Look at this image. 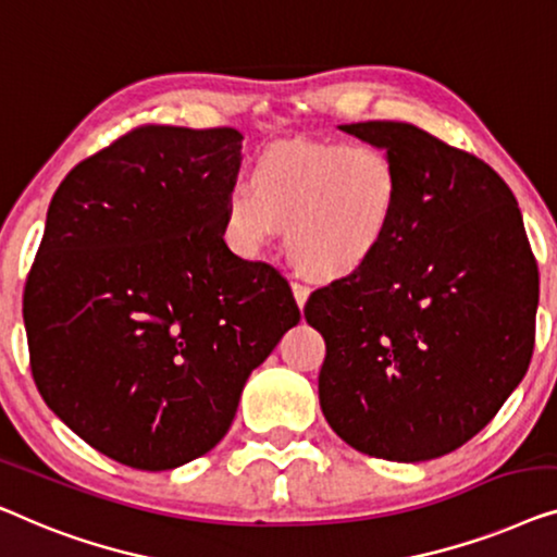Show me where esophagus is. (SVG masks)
I'll return each instance as SVG.
<instances>
[{
    "instance_id": "obj_1",
    "label": "esophagus",
    "mask_w": 557,
    "mask_h": 557,
    "mask_svg": "<svg viewBox=\"0 0 557 557\" xmlns=\"http://www.w3.org/2000/svg\"><path fill=\"white\" fill-rule=\"evenodd\" d=\"M293 295H295V300H297V308H305V302H308V297H310V289L302 285V282H293Z\"/></svg>"
}]
</instances>
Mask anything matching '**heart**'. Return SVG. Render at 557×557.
<instances>
[{"instance_id":"heart-1","label":"heart","mask_w":557,"mask_h":557,"mask_svg":"<svg viewBox=\"0 0 557 557\" xmlns=\"http://www.w3.org/2000/svg\"><path fill=\"white\" fill-rule=\"evenodd\" d=\"M247 186L226 194L222 232L239 257H257L285 232L300 275L341 282L388 245L401 216L404 182L373 144H277L249 166Z\"/></svg>"}]
</instances>
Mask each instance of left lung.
<instances>
[{
	"label": "left lung",
	"instance_id": "obj_1",
	"mask_svg": "<svg viewBox=\"0 0 557 557\" xmlns=\"http://www.w3.org/2000/svg\"><path fill=\"white\" fill-rule=\"evenodd\" d=\"M341 128L394 156L404 207L366 270L305 305L325 338L320 409L368 457H444L480 434L528 373L535 255L515 194L482 159L411 123Z\"/></svg>",
	"mask_w": 557,
	"mask_h": 557
}]
</instances>
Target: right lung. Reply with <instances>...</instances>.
Segmentation results:
<instances>
[{"mask_svg": "<svg viewBox=\"0 0 557 557\" xmlns=\"http://www.w3.org/2000/svg\"><path fill=\"white\" fill-rule=\"evenodd\" d=\"M234 128L140 125L47 209L22 315L45 404L106 457L163 472L222 442L249 373L297 325L287 280L226 247Z\"/></svg>", "mask_w": 557, "mask_h": 557, "instance_id": "1", "label": "right lung"}]
</instances>
